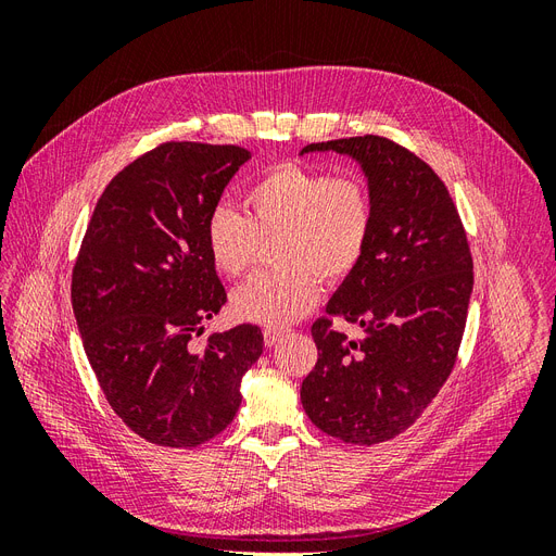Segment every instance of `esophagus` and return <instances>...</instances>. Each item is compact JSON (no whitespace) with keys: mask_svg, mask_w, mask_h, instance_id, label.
<instances>
[{"mask_svg":"<svg viewBox=\"0 0 556 556\" xmlns=\"http://www.w3.org/2000/svg\"><path fill=\"white\" fill-rule=\"evenodd\" d=\"M285 339V331L282 329H264V345L266 348H274Z\"/></svg>","mask_w":556,"mask_h":556,"instance_id":"1","label":"esophagus"}]
</instances>
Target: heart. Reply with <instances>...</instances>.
<instances>
[{
	"label": "heart",
	"mask_w": 556,
	"mask_h": 556,
	"mask_svg": "<svg viewBox=\"0 0 556 556\" xmlns=\"http://www.w3.org/2000/svg\"><path fill=\"white\" fill-rule=\"evenodd\" d=\"M245 215L215 206L204 239L217 274L239 278L255 257L257 241L280 233L278 271L243 282L231 296L241 319L288 327L304 317L319 296V276L343 280L366 255L374 233V197L355 176L331 178L323 169L278 164L248 185Z\"/></svg>",
	"instance_id": "heart-1"
}]
</instances>
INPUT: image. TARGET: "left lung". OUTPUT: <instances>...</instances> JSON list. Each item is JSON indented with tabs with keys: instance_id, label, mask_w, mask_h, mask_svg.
<instances>
[{
	"instance_id": "1",
	"label": "left lung",
	"mask_w": 556,
	"mask_h": 556,
	"mask_svg": "<svg viewBox=\"0 0 556 556\" xmlns=\"http://www.w3.org/2000/svg\"><path fill=\"white\" fill-rule=\"evenodd\" d=\"M308 153L355 162L376 220L364 260L325 308L366 336L348 341L327 317L317 319V364L301 382V403L333 439L376 445L406 431L447 380L473 292V260L443 180L410 150L368 134L311 143L301 150Z\"/></svg>"
}]
</instances>
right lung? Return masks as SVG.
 Segmentation results:
<instances>
[{
	"label": "right lung",
	"instance_id": "obj_1",
	"mask_svg": "<svg viewBox=\"0 0 556 556\" xmlns=\"http://www.w3.org/2000/svg\"><path fill=\"white\" fill-rule=\"evenodd\" d=\"M248 160L239 146L162 143L109 182L78 252L83 348L115 415L153 445L197 447L220 433L262 355L255 325L190 345L227 301L204 229Z\"/></svg>",
	"mask_w": 556,
	"mask_h": 556
}]
</instances>
